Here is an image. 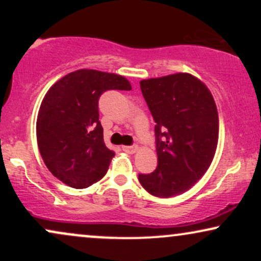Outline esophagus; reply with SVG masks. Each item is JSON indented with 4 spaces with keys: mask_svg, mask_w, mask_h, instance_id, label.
Instances as JSON below:
<instances>
[{
    "mask_svg": "<svg viewBox=\"0 0 261 261\" xmlns=\"http://www.w3.org/2000/svg\"><path fill=\"white\" fill-rule=\"evenodd\" d=\"M122 151L127 152V153H135L137 151L136 146H122Z\"/></svg>",
    "mask_w": 261,
    "mask_h": 261,
    "instance_id": "1",
    "label": "esophagus"
}]
</instances>
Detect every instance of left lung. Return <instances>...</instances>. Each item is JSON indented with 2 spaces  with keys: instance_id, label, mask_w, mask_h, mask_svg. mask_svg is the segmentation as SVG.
<instances>
[{
  "instance_id": "obj_1",
  "label": "left lung",
  "mask_w": 261,
  "mask_h": 261,
  "mask_svg": "<svg viewBox=\"0 0 261 261\" xmlns=\"http://www.w3.org/2000/svg\"><path fill=\"white\" fill-rule=\"evenodd\" d=\"M140 87L155 122L158 166L139 180L153 196L180 195L202 178L216 153V103L207 86L187 72L142 80Z\"/></svg>"
}]
</instances>
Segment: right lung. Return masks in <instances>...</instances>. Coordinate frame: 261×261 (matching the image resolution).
Masks as SVG:
<instances>
[{"label":"right lung","mask_w":261,"mask_h":261,"mask_svg":"<svg viewBox=\"0 0 261 261\" xmlns=\"http://www.w3.org/2000/svg\"><path fill=\"white\" fill-rule=\"evenodd\" d=\"M131 91L124 76L81 68L60 79L45 94L37 141L45 166L74 189L99 181L115 155L104 143L98 100L106 91Z\"/></svg>","instance_id":"add662e5"}]
</instances>
